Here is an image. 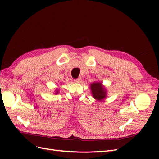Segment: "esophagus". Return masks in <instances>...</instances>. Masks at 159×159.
<instances>
[{
  "label": "esophagus",
  "instance_id": "1",
  "mask_svg": "<svg viewBox=\"0 0 159 159\" xmlns=\"http://www.w3.org/2000/svg\"><path fill=\"white\" fill-rule=\"evenodd\" d=\"M74 81L75 83H77V84H80V83H81V78H78V79H75V80H74Z\"/></svg>",
  "mask_w": 159,
  "mask_h": 159
}]
</instances>
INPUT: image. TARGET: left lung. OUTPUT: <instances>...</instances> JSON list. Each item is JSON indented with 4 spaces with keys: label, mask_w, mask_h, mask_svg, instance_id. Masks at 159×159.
Instances as JSON below:
<instances>
[{
    "label": "left lung",
    "mask_w": 159,
    "mask_h": 159,
    "mask_svg": "<svg viewBox=\"0 0 159 159\" xmlns=\"http://www.w3.org/2000/svg\"><path fill=\"white\" fill-rule=\"evenodd\" d=\"M90 89L93 98L99 102H102L107 98V90L100 81L91 83L90 85Z\"/></svg>",
    "instance_id": "left-lung-1"
}]
</instances>
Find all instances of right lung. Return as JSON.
Wrapping results in <instances>:
<instances>
[{
	"label": "right lung",
	"mask_w": 159,
	"mask_h": 159,
	"mask_svg": "<svg viewBox=\"0 0 159 159\" xmlns=\"http://www.w3.org/2000/svg\"><path fill=\"white\" fill-rule=\"evenodd\" d=\"M59 89L58 88H57L56 90H55V91H54V93L55 94H58V93H59Z\"/></svg>",
	"instance_id": "1"
}]
</instances>
